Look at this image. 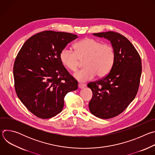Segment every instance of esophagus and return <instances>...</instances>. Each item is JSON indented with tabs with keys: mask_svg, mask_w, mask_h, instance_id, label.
Masks as SVG:
<instances>
[{
	"mask_svg": "<svg viewBox=\"0 0 155 155\" xmlns=\"http://www.w3.org/2000/svg\"><path fill=\"white\" fill-rule=\"evenodd\" d=\"M86 84H83V83H79L78 84V87L80 88V89H81V88H83L84 87H86Z\"/></svg>",
	"mask_w": 155,
	"mask_h": 155,
	"instance_id": "34e87169",
	"label": "esophagus"
}]
</instances>
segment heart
<instances>
[{
  "label": "heart",
  "mask_w": 155,
  "mask_h": 155,
  "mask_svg": "<svg viewBox=\"0 0 155 155\" xmlns=\"http://www.w3.org/2000/svg\"><path fill=\"white\" fill-rule=\"evenodd\" d=\"M115 50L109 43L91 38L83 39L75 45V50L68 47L63 48L59 54L62 64L68 69L75 72L81 61L85 68L78 71L74 76L80 81L94 78L96 75L103 77L111 71L115 60Z\"/></svg>",
  "instance_id": "obj_1"
}]
</instances>
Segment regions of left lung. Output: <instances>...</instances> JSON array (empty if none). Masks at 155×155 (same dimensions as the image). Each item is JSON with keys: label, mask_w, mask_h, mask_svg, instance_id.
Returning <instances> with one entry per match:
<instances>
[{"label": "left lung", "mask_w": 155, "mask_h": 155, "mask_svg": "<svg viewBox=\"0 0 155 155\" xmlns=\"http://www.w3.org/2000/svg\"><path fill=\"white\" fill-rule=\"evenodd\" d=\"M93 35L109 40L115 50L111 71L87 85L93 91L90 111L99 118L109 119L121 114L135 98L140 84L142 61L134 45L123 35L113 31Z\"/></svg>", "instance_id": "8db88e82"}]
</instances>
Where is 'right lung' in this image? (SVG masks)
I'll list each match as a JSON object with an SVG mask.
<instances>
[{
  "instance_id": "obj_1",
  "label": "right lung",
  "mask_w": 155,
  "mask_h": 155,
  "mask_svg": "<svg viewBox=\"0 0 155 155\" xmlns=\"http://www.w3.org/2000/svg\"><path fill=\"white\" fill-rule=\"evenodd\" d=\"M78 36L45 31L31 37L18 52L13 65L18 98L36 117L48 119L59 114L66 94L78 88V81L62 65L59 54Z\"/></svg>"
}]
</instances>
